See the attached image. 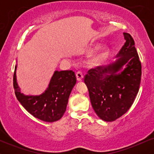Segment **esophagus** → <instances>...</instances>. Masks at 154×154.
<instances>
[{
  "mask_svg": "<svg viewBox=\"0 0 154 154\" xmlns=\"http://www.w3.org/2000/svg\"><path fill=\"white\" fill-rule=\"evenodd\" d=\"M76 77H77V81H82L83 79V75L82 72L80 71L77 72V73H76Z\"/></svg>",
  "mask_w": 154,
  "mask_h": 154,
  "instance_id": "34e87169",
  "label": "esophagus"
}]
</instances>
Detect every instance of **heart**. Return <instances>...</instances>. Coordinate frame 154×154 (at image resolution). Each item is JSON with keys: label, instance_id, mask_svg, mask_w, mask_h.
<instances>
[{"label": "heart", "instance_id": "heart-1", "mask_svg": "<svg viewBox=\"0 0 154 154\" xmlns=\"http://www.w3.org/2000/svg\"><path fill=\"white\" fill-rule=\"evenodd\" d=\"M107 56V50L106 48H103L101 51L98 53L96 56H95L92 59V63H94V64H98V63H101L103 61V60Z\"/></svg>", "mask_w": 154, "mask_h": 154}]
</instances>
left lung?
I'll use <instances>...</instances> for the list:
<instances>
[{
	"label": "left lung",
	"mask_w": 154,
	"mask_h": 154,
	"mask_svg": "<svg viewBox=\"0 0 154 154\" xmlns=\"http://www.w3.org/2000/svg\"><path fill=\"white\" fill-rule=\"evenodd\" d=\"M124 37L126 42L116 54V62L91 69L84 77L92 106L106 122L115 121L125 114L139 91L141 63L132 37L126 32ZM124 65L126 67L116 74Z\"/></svg>",
	"instance_id": "obj_1"
}]
</instances>
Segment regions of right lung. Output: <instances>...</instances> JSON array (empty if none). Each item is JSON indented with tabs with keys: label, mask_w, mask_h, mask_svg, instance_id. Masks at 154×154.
Returning <instances> with one entry per match:
<instances>
[{
	"label": "right lung",
	"mask_w": 154,
	"mask_h": 154,
	"mask_svg": "<svg viewBox=\"0 0 154 154\" xmlns=\"http://www.w3.org/2000/svg\"><path fill=\"white\" fill-rule=\"evenodd\" d=\"M15 66L14 74V88L19 103L34 117L54 122L62 117L66 111L68 99L72 88L76 84L75 72L72 70L56 71L51 78L48 88L40 95H24L20 93L16 77Z\"/></svg>",
	"instance_id": "obj_1"
}]
</instances>
